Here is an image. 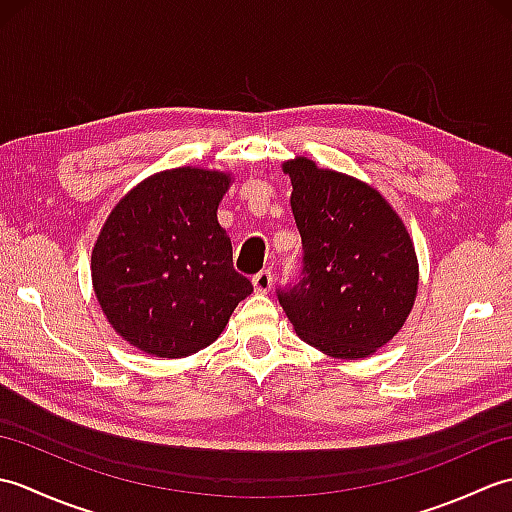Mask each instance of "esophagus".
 Segmentation results:
<instances>
[{
	"label": "esophagus",
	"mask_w": 512,
	"mask_h": 512,
	"mask_svg": "<svg viewBox=\"0 0 512 512\" xmlns=\"http://www.w3.org/2000/svg\"><path fill=\"white\" fill-rule=\"evenodd\" d=\"M253 288L259 295H266V292L273 288V273L270 270H262V273H257L253 277Z\"/></svg>",
	"instance_id": "esophagus-1"
}]
</instances>
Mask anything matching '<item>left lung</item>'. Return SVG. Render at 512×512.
I'll list each match as a JSON object with an SVG mask.
<instances>
[{
    "mask_svg": "<svg viewBox=\"0 0 512 512\" xmlns=\"http://www.w3.org/2000/svg\"><path fill=\"white\" fill-rule=\"evenodd\" d=\"M301 235V277L277 299L301 341L356 361L394 339L418 292V259L391 204L308 158L284 162Z\"/></svg>",
    "mask_w": 512,
    "mask_h": 512,
    "instance_id": "1",
    "label": "left lung"
}]
</instances>
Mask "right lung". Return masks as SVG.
Listing matches in <instances>:
<instances>
[{"mask_svg":"<svg viewBox=\"0 0 512 512\" xmlns=\"http://www.w3.org/2000/svg\"><path fill=\"white\" fill-rule=\"evenodd\" d=\"M231 176L178 167L114 206L92 250V286L112 328L160 358L200 352L253 284L233 268L217 206Z\"/></svg>","mask_w":512,"mask_h":512,"instance_id":"1","label":"right lung"}]
</instances>
